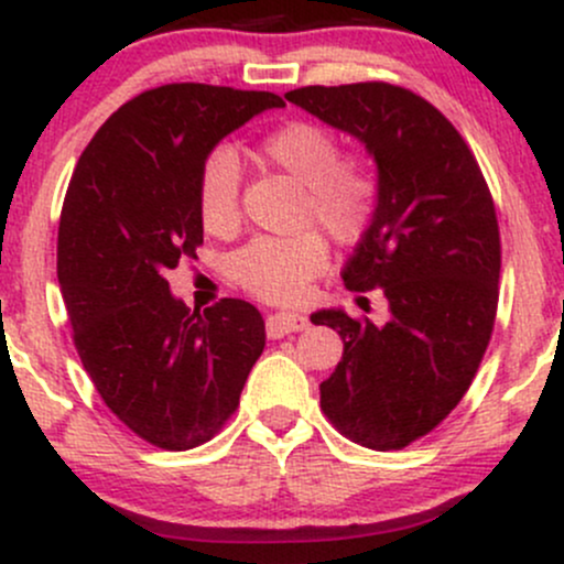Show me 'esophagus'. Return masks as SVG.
Masks as SVG:
<instances>
[{"label":"esophagus","mask_w":564,"mask_h":564,"mask_svg":"<svg viewBox=\"0 0 564 564\" xmlns=\"http://www.w3.org/2000/svg\"><path fill=\"white\" fill-rule=\"evenodd\" d=\"M264 326H268V336L278 339V336L304 332V328H307V318L300 313H275V315H268Z\"/></svg>","instance_id":"1"}]
</instances>
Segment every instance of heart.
Segmentation results:
<instances>
[{
    "mask_svg": "<svg viewBox=\"0 0 564 564\" xmlns=\"http://www.w3.org/2000/svg\"><path fill=\"white\" fill-rule=\"evenodd\" d=\"M260 156L304 185L302 217L318 223L334 241L352 243L371 225L379 185L355 159H341L339 140L313 121H289L264 134ZM198 215L206 232L228 238L241 223V166L230 151H215L198 172ZM328 246L321 232L260 236L236 251L230 273L251 294L270 302L300 300L326 270Z\"/></svg>",
    "mask_w": 564,
    "mask_h": 564,
    "instance_id": "1",
    "label": "heart"
}]
</instances>
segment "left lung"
<instances>
[{"instance_id":"obj_1","label":"left lung","mask_w":564,"mask_h":564,"mask_svg":"<svg viewBox=\"0 0 564 564\" xmlns=\"http://www.w3.org/2000/svg\"><path fill=\"white\" fill-rule=\"evenodd\" d=\"M286 100L377 164V212L341 278L352 291L381 289L390 321L341 307L310 321L345 341L321 384L326 416L366 448L400 451L458 405L490 341L501 273L494 198L456 127L403 87H302Z\"/></svg>"}]
</instances>
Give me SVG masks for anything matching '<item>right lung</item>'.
<instances>
[{
	"label": "right lung",
	"mask_w": 564,
	"mask_h": 564,
	"mask_svg": "<svg viewBox=\"0 0 564 564\" xmlns=\"http://www.w3.org/2000/svg\"><path fill=\"white\" fill-rule=\"evenodd\" d=\"M283 100L166 84L124 102L84 148L57 230V281L84 371L134 435L187 451L223 430L264 349L254 304L204 313L166 270L204 243L198 172L212 151Z\"/></svg>",
	"instance_id": "right-lung-1"
}]
</instances>
